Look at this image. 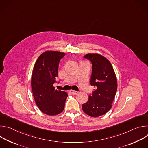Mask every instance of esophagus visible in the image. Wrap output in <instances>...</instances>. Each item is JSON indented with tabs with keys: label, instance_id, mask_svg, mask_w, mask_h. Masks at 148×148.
I'll use <instances>...</instances> for the list:
<instances>
[{
	"label": "esophagus",
	"instance_id": "esophagus-1",
	"mask_svg": "<svg viewBox=\"0 0 148 148\" xmlns=\"http://www.w3.org/2000/svg\"><path fill=\"white\" fill-rule=\"evenodd\" d=\"M70 92H71L72 94H74V95H77V94L78 93V92L75 91H74V90H70Z\"/></svg>",
	"mask_w": 148,
	"mask_h": 148
}]
</instances>
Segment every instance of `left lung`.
Masks as SVG:
<instances>
[{
  "mask_svg": "<svg viewBox=\"0 0 148 148\" xmlns=\"http://www.w3.org/2000/svg\"><path fill=\"white\" fill-rule=\"evenodd\" d=\"M92 64L90 84L94 90L87 102L82 105L83 111L92 117L106 114L112 107L117 90V79L110 61L99 54L84 56Z\"/></svg>",
  "mask_w": 148,
  "mask_h": 148,
  "instance_id": "8db88e82",
  "label": "left lung"
}]
</instances>
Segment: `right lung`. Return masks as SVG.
I'll list each match as a JSON object with an SVG mask.
<instances>
[{
    "label": "right lung",
    "instance_id": "obj_1",
    "mask_svg": "<svg viewBox=\"0 0 148 148\" xmlns=\"http://www.w3.org/2000/svg\"><path fill=\"white\" fill-rule=\"evenodd\" d=\"M64 53L47 51L37 58L32 76V89L36 105L48 115H56L64 110L67 92L57 91L53 86L58 77L60 59Z\"/></svg>",
    "mask_w": 148,
    "mask_h": 148
}]
</instances>
